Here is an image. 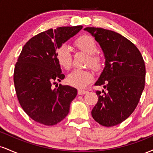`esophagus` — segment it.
<instances>
[{
  "mask_svg": "<svg viewBox=\"0 0 153 153\" xmlns=\"http://www.w3.org/2000/svg\"><path fill=\"white\" fill-rule=\"evenodd\" d=\"M88 91H85V90H81V89H79L78 91V94L79 95H84L85 94H87Z\"/></svg>",
  "mask_w": 153,
  "mask_h": 153,
  "instance_id": "1",
  "label": "esophagus"
}]
</instances>
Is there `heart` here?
Instances as JSON below:
<instances>
[{"label": "heart", "mask_w": 153, "mask_h": 153, "mask_svg": "<svg viewBox=\"0 0 153 153\" xmlns=\"http://www.w3.org/2000/svg\"><path fill=\"white\" fill-rule=\"evenodd\" d=\"M79 50L86 52L90 55L88 63L95 70H98L101 66V60L98 56L95 55L97 52V44L93 37L90 36H82L75 42ZM56 57L59 65L65 69H69L72 65V54L71 49L66 45H62L57 50ZM94 79V75L91 71L86 70L75 69L68 75L67 81L72 86L78 88L86 87Z\"/></svg>", "instance_id": "heart-1"}]
</instances>
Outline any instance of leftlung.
<instances>
[{"label": "left lung", "mask_w": 153, "mask_h": 153, "mask_svg": "<svg viewBox=\"0 0 153 153\" xmlns=\"http://www.w3.org/2000/svg\"><path fill=\"white\" fill-rule=\"evenodd\" d=\"M84 30L99 44L105 58L95 85L107 91H96L99 101L91 114L101 125L113 127L126 120L137 106L145 88V62L137 47L119 33L96 27Z\"/></svg>", "instance_id": "obj_1"}]
</instances>
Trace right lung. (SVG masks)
I'll return each mask as SVG.
<instances>
[{"instance_id":"add662e5","label":"right lung","mask_w":153,"mask_h":153,"mask_svg":"<svg viewBox=\"0 0 153 153\" xmlns=\"http://www.w3.org/2000/svg\"><path fill=\"white\" fill-rule=\"evenodd\" d=\"M82 26L50 29L26 42L16 64L13 81L19 103L35 122L52 126L65 118L78 94L75 88L52 83L65 75L56 57L57 50L82 29Z\"/></svg>"}]
</instances>
